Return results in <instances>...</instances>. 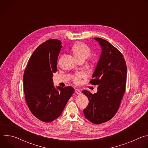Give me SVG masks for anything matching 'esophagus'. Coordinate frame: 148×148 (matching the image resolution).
Segmentation results:
<instances>
[{"mask_svg":"<svg viewBox=\"0 0 148 148\" xmlns=\"http://www.w3.org/2000/svg\"><path fill=\"white\" fill-rule=\"evenodd\" d=\"M75 93L77 94H81V92L78 89H75Z\"/></svg>","mask_w":148,"mask_h":148,"instance_id":"esophagus-1","label":"esophagus"}]
</instances>
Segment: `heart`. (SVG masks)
Segmentation results:
<instances>
[{"label":"heart","mask_w":148,"mask_h":148,"mask_svg":"<svg viewBox=\"0 0 148 148\" xmlns=\"http://www.w3.org/2000/svg\"><path fill=\"white\" fill-rule=\"evenodd\" d=\"M72 52L76 58L79 61H85L91 54V50L90 48L85 43H78L74 45L72 47ZM95 60L92 58L90 61L91 64H94L95 62ZM85 74L82 73H79L74 74L73 77V79L74 82L78 84L80 82L82 78L85 77Z\"/></svg>","instance_id":"b5f03b06"}]
</instances>
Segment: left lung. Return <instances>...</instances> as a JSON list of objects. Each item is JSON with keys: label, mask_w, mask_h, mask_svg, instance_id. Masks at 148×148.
Masks as SVG:
<instances>
[{"label": "left lung", "mask_w": 148, "mask_h": 148, "mask_svg": "<svg viewBox=\"0 0 148 148\" xmlns=\"http://www.w3.org/2000/svg\"><path fill=\"white\" fill-rule=\"evenodd\" d=\"M94 39L102 52L90 83L98 87L94 94L87 90L82 91L89 100L83 112L90 122L100 124L112 119L119 109L125 92L127 69L123 55L116 48L104 39Z\"/></svg>", "instance_id": "left-lung-1"}]
</instances>
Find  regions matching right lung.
Listing matches in <instances>:
<instances>
[{
  "label": "right lung",
  "mask_w": 148,
  "mask_h": 148,
  "mask_svg": "<svg viewBox=\"0 0 148 148\" xmlns=\"http://www.w3.org/2000/svg\"><path fill=\"white\" fill-rule=\"evenodd\" d=\"M62 47L59 40L50 39L40 45L30 57L23 75V90L27 106L39 120L50 122L64 110L74 89L53 85V73Z\"/></svg>",
  "instance_id": "obj_1"
}]
</instances>
